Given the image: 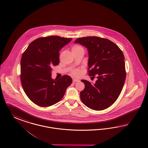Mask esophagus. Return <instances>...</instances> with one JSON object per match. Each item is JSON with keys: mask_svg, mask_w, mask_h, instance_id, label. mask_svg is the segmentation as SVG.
<instances>
[{"mask_svg": "<svg viewBox=\"0 0 148 148\" xmlns=\"http://www.w3.org/2000/svg\"><path fill=\"white\" fill-rule=\"evenodd\" d=\"M79 82V80H78V79H73V83H76V82Z\"/></svg>", "mask_w": 148, "mask_h": 148, "instance_id": "1", "label": "esophagus"}]
</instances>
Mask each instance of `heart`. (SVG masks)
<instances>
[{
	"label": "heart",
	"instance_id": "b5f03b06",
	"mask_svg": "<svg viewBox=\"0 0 148 148\" xmlns=\"http://www.w3.org/2000/svg\"><path fill=\"white\" fill-rule=\"evenodd\" d=\"M80 49H83V48L79 46H75L74 47H73L72 48V51H77ZM71 74L73 76L78 77L80 75V71L79 69H73L71 71Z\"/></svg>",
	"mask_w": 148,
	"mask_h": 148
}]
</instances>
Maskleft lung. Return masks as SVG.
Masks as SVG:
<instances>
[{
	"mask_svg": "<svg viewBox=\"0 0 148 148\" xmlns=\"http://www.w3.org/2000/svg\"><path fill=\"white\" fill-rule=\"evenodd\" d=\"M75 43L87 48L89 53L88 72L97 80L94 84L81 81L85 88L80 92L82 102L90 108L101 110L117 100L126 79L124 54L119 47L107 38L87 36L77 38Z\"/></svg>",
	"mask_w": 148,
	"mask_h": 148,
	"instance_id": "1",
	"label": "left lung"
}]
</instances>
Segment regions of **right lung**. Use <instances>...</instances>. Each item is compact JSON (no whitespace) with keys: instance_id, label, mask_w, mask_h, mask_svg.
Instances as JSON below:
<instances>
[{"instance_id":"right-lung-1","label":"right lung","mask_w":148,"mask_h":148,"mask_svg":"<svg viewBox=\"0 0 148 148\" xmlns=\"http://www.w3.org/2000/svg\"><path fill=\"white\" fill-rule=\"evenodd\" d=\"M71 38L59 36L34 40L24 51L21 60V82L25 93L35 104L48 107L62 99L71 77L64 75L59 79L51 78L53 67L59 63V51Z\"/></svg>"}]
</instances>
